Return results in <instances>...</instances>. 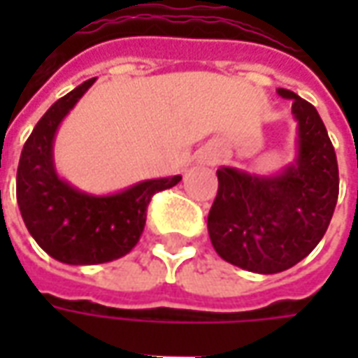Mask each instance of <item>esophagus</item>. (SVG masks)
<instances>
[{"label": "esophagus", "instance_id": "obj_1", "mask_svg": "<svg viewBox=\"0 0 358 358\" xmlns=\"http://www.w3.org/2000/svg\"><path fill=\"white\" fill-rule=\"evenodd\" d=\"M210 161H213V159H210ZM210 161H209V163H210Z\"/></svg>", "mask_w": 358, "mask_h": 358}]
</instances>
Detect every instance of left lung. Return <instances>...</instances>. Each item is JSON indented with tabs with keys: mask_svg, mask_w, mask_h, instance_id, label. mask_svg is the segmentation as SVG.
<instances>
[{
	"mask_svg": "<svg viewBox=\"0 0 358 358\" xmlns=\"http://www.w3.org/2000/svg\"><path fill=\"white\" fill-rule=\"evenodd\" d=\"M278 94L293 101V163L276 174L220 166L207 218L218 255L257 274H276L303 261L328 230L339 194L338 159L320 115L289 90Z\"/></svg>",
	"mask_w": 358,
	"mask_h": 358,
	"instance_id": "obj_1",
	"label": "left lung"
}]
</instances>
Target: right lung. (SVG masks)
<instances>
[{
	"label": "right lung",
	"mask_w": 358,
	"mask_h": 358,
	"mask_svg": "<svg viewBox=\"0 0 358 358\" xmlns=\"http://www.w3.org/2000/svg\"><path fill=\"white\" fill-rule=\"evenodd\" d=\"M90 78L51 105L22 148L17 203L36 243L65 264H101L128 255L145 226L151 197L176 186L182 176L141 180L115 194H88L61 178L53 143L61 122L94 86Z\"/></svg>",
	"instance_id": "add662e5"
}]
</instances>
